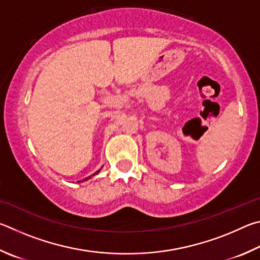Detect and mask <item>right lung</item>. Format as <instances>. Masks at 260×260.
<instances>
[{
    "mask_svg": "<svg viewBox=\"0 0 260 260\" xmlns=\"http://www.w3.org/2000/svg\"><path fill=\"white\" fill-rule=\"evenodd\" d=\"M98 172H99V170H98L97 172H94V174H93L92 176H94V175H97V174H98ZM89 178H91V176H90V177H88V178H85V179H83V180H79V183H81V181H84V180H88Z\"/></svg>",
    "mask_w": 260,
    "mask_h": 260,
    "instance_id": "add662e5",
    "label": "right lung"
}]
</instances>
